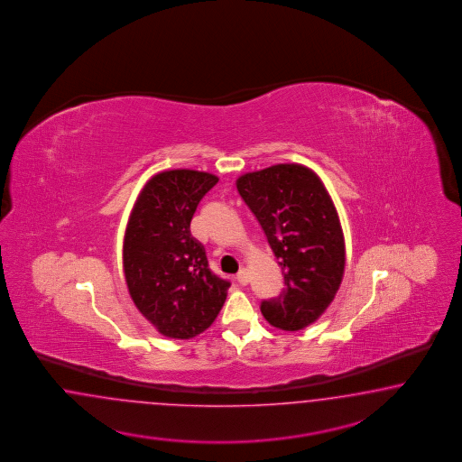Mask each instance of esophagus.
Instances as JSON below:
<instances>
[{"mask_svg":"<svg viewBox=\"0 0 462 462\" xmlns=\"http://www.w3.org/2000/svg\"><path fill=\"white\" fill-rule=\"evenodd\" d=\"M237 282L238 284H242V286H245V284L249 282V273H247V269H240V271H238Z\"/></svg>","mask_w":462,"mask_h":462,"instance_id":"34e87169","label":"esophagus"}]
</instances>
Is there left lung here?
I'll return each instance as SVG.
<instances>
[{
  "label": "left lung",
  "mask_w": 462,
  "mask_h": 462,
  "mask_svg": "<svg viewBox=\"0 0 462 462\" xmlns=\"http://www.w3.org/2000/svg\"><path fill=\"white\" fill-rule=\"evenodd\" d=\"M237 189L280 259L284 288L261 311L273 327L296 332L317 322L344 278L346 244L322 180L301 164L247 172Z\"/></svg>",
  "instance_id": "8db88e82"
}]
</instances>
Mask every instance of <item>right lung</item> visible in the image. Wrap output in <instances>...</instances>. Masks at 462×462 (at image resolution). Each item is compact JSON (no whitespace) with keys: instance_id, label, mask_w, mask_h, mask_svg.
<instances>
[{"instance_id":"right-lung-1","label":"right lung","mask_w":462,"mask_h":462,"mask_svg":"<svg viewBox=\"0 0 462 462\" xmlns=\"http://www.w3.org/2000/svg\"><path fill=\"white\" fill-rule=\"evenodd\" d=\"M218 182L210 172L172 169L152 176L130 213L124 238L128 293L159 334L191 338L224 307L230 282L213 274L189 224Z\"/></svg>"}]
</instances>
